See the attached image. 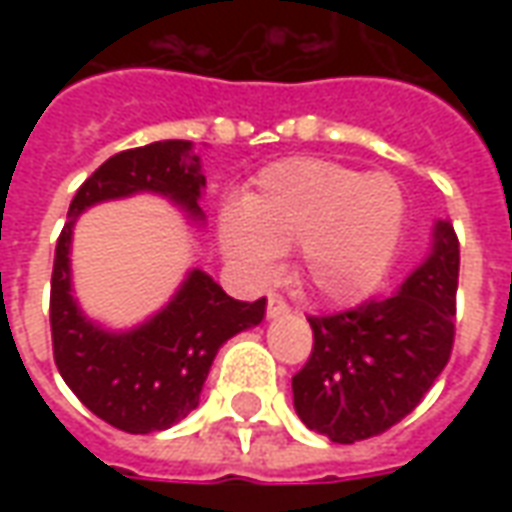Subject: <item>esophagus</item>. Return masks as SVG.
I'll use <instances>...</instances> for the list:
<instances>
[{
  "instance_id": "1",
  "label": "esophagus",
  "mask_w": 512,
  "mask_h": 512,
  "mask_svg": "<svg viewBox=\"0 0 512 512\" xmlns=\"http://www.w3.org/2000/svg\"><path fill=\"white\" fill-rule=\"evenodd\" d=\"M266 312H268V318H277V315H285V312H290L288 301L282 299L279 293H271V296H268Z\"/></svg>"
}]
</instances>
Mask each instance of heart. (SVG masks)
Instances as JSON below:
<instances>
[{"label":"heart","mask_w":512,"mask_h":512,"mask_svg":"<svg viewBox=\"0 0 512 512\" xmlns=\"http://www.w3.org/2000/svg\"><path fill=\"white\" fill-rule=\"evenodd\" d=\"M406 200L386 172H365L329 158H285L257 175L241 208L219 219L224 255L263 282L279 252H299V279L332 304L365 299L395 260Z\"/></svg>","instance_id":"1"}]
</instances>
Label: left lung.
I'll use <instances>...</instances> for the list:
<instances>
[{"instance_id": "obj_1", "label": "left lung", "mask_w": 512, "mask_h": 512, "mask_svg": "<svg viewBox=\"0 0 512 512\" xmlns=\"http://www.w3.org/2000/svg\"><path fill=\"white\" fill-rule=\"evenodd\" d=\"M458 268V235L450 222H439L428 260L400 290L307 318L315 343L293 376V406L307 428L354 444L419 406L450 362Z\"/></svg>"}]
</instances>
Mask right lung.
<instances>
[{"label": "right lung", "instance_id": "obj_1", "mask_svg": "<svg viewBox=\"0 0 512 512\" xmlns=\"http://www.w3.org/2000/svg\"><path fill=\"white\" fill-rule=\"evenodd\" d=\"M202 186L191 142L167 139L123 150L79 186L57 238L49 301L54 362L62 381L95 417L126 433H156L189 417L219 348L263 321L266 299H233L194 268L175 299L150 321L131 332H106L84 318L71 296L73 222L95 202L136 191L164 194L191 219H202L197 202Z\"/></svg>", "mask_w": 512, "mask_h": 512}]
</instances>
